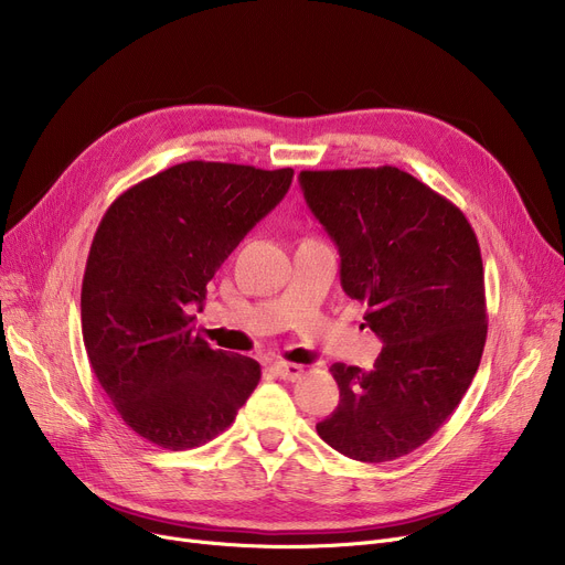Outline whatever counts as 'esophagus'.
Instances as JSON below:
<instances>
[{"mask_svg": "<svg viewBox=\"0 0 565 565\" xmlns=\"http://www.w3.org/2000/svg\"><path fill=\"white\" fill-rule=\"evenodd\" d=\"M273 371H275L277 377L290 380V382L300 380L302 373H305V369H302L300 364H288V362H275V364H273Z\"/></svg>", "mask_w": 565, "mask_h": 565, "instance_id": "esophagus-1", "label": "esophagus"}]
</instances>
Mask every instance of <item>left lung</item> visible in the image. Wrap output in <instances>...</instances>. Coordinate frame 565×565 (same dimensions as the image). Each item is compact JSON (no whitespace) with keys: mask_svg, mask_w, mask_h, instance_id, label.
Here are the masks:
<instances>
[{"mask_svg":"<svg viewBox=\"0 0 565 565\" xmlns=\"http://www.w3.org/2000/svg\"><path fill=\"white\" fill-rule=\"evenodd\" d=\"M339 247L341 286L369 305L373 371L332 364L339 407L316 424L339 454L387 462L428 441L477 375L488 334L483 260L460 207L396 169L300 171Z\"/></svg>","mask_w":565,"mask_h":565,"instance_id":"1","label":"left lung"}]
</instances>
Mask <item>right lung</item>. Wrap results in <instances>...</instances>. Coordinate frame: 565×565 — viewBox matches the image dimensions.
<instances>
[{
	"instance_id": "obj_1",
	"label": "right lung",
	"mask_w": 565,
	"mask_h": 565,
	"mask_svg": "<svg viewBox=\"0 0 565 565\" xmlns=\"http://www.w3.org/2000/svg\"><path fill=\"white\" fill-rule=\"evenodd\" d=\"M290 181L292 169L192 160L107 207L82 279V337L100 387L139 437L194 449L256 390L258 362L213 350L190 311L203 309L207 281Z\"/></svg>"
}]
</instances>
